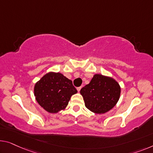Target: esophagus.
I'll use <instances>...</instances> for the list:
<instances>
[{
    "label": "esophagus",
    "instance_id": "obj_1",
    "mask_svg": "<svg viewBox=\"0 0 153 153\" xmlns=\"http://www.w3.org/2000/svg\"><path fill=\"white\" fill-rule=\"evenodd\" d=\"M81 88H82V86H79V87H77V91H78V92H79V91L81 90Z\"/></svg>",
    "mask_w": 153,
    "mask_h": 153
}]
</instances>
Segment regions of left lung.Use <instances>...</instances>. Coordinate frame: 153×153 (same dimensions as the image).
<instances>
[{"label": "left lung", "instance_id": "8db88e82", "mask_svg": "<svg viewBox=\"0 0 153 153\" xmlns=\"http://www.w3.org/2000/svg\"><path fill=\"white\" fill-rule=\"evenodd\" d=\"M121 88L111 77L95 74L90 83L80 90L85 106L95 113H105L113 108L120 98Z\"/></svg>", "mask_w": 153, "mask_h": 153}]
</instances>
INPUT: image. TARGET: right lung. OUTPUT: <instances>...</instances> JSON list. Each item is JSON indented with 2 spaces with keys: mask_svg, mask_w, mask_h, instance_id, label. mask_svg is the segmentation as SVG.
Listing matches in <instances>:
<instances>
[{
  "mask_svg": "<svg viewBox=\"0 0 153 153\" xmlns=\"http://www.w3.org/2000/svg\"><path fill=\"white\" fill-rule=\"evenodd\" d=\"M77 92L72 81L60 73L46 74L34 87L36 101L45 110L51 113L65 109L71 95Z\"/></svg>",
  "mask_w": 153,
  "mask_h": 153,
  "instance_id": "obj_1",
  "label": "right lung"
}]
</instances>
